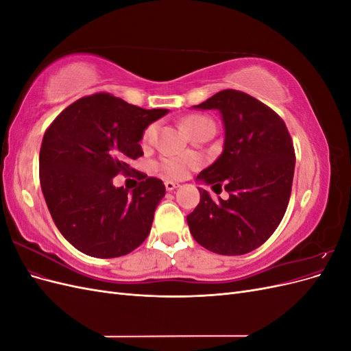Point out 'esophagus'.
Wrapping results in <instances>:
<instances>
[{"instance_id": "obj_1", "label": "esophagus", "mask_w": 351, "mask_h": 351, "mask_svg": "<svg viewBox=\"0 0 351 351\" xmlns=\"http://www.w3.org/2000/svg\"><path fill=\"white\" fill-rule=\"evenodd\" d=\"M178 186H180L178 183H174V182H169V180H167V182H165V189L168 190V192H171V190L177 189Z\"/></svg>"}]
</instances>
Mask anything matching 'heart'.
I'll use <instances>...</instances> for the list:
<instances>
[{
  "instance_id": "1",
  "label": "heart",
  "mask_w": 351,
  "mask_h": 351,
  "mask_svg": "<svg viewBox=\"0 0 351 351\" xmlns=\"http://www.w3.org/2000/svg\"><path fill=\"white\" fill-rule=\"evenodd\" d=\"M184 124L187 127V130L192 134L193 132H196L197 129L204 125H209L214 124L210 119L205 115H190L184 120ZM156 132H158V124L152 123L145 129L143 132V137L142 141L145 145H151L155 137H156ZM199 165V159L195 155L190 154H174V155H165L161 158L158 167L161 169V173L168 177V178H174V180H180L184 178L189 176V173L195 169Z\"/></svg>"
}]
</instances>
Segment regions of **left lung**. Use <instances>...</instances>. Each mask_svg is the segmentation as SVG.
I'll return each mask as SVG.
<instances>
[{"instance_id": "1", "label": "left lung", "mask_w": 351, "mask_h": 351, "mask_svg": "<svg viewBox=\"0 0 351 351\" xmlns=\"http://www.w3.org/2000/svg\"><path fill=\"white\" fill-rule=\"evenodd\" d=\"M196 110H217L224 124L222 154L196 177L228 199L214 200L197 187L200 202L187 224L205 249L237 256L258 249L277 230L291 195L295 155L281 117L250 95L226 89Z\"/></svg>"}]
</instances>
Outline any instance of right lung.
Returning a JSON list of instances; mask_svg holds the SVG:
<instances>
[{"mask_svg": "<svg viewBox=\"0 0 351 351\" xmlns=\"http://www.w3.org/2000/svg\"><path fill=\"white\" fill-rule=\"evenodd\" d=\"M165 114L95 93L69 105L48 127L39 154L42 193L60 232L82 253L124 256L149 234L165 196L161 180L137 173L142 182L133 190L112 180L134 171L145 129Z\"/></svg>", "mask_w": 351, "mask_h": 351, "instance_id": "obj_1", "label": "right lung"}]
</instances>
